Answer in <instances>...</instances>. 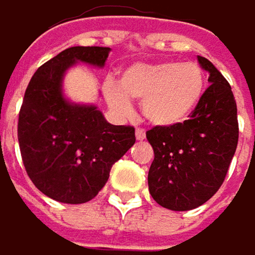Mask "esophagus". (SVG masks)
Segmentation results:
<instances>
[{"label":"esophagus","mask_w":255,"mask_h":255,"mask_svg":"<svg viewBox=\"0 0 255 255\" xmlns=\"http://www.w3.org/2000/svg\"><path fill=\"white\" fill-rule=\"evenodd\" d=\"M135 136H136V139H138V141L145 139V130H144V129H141V128H138V129L135 130Z\"/></svg>","instance_id":"34e87169"}]
</instances>
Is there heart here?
<instances>
[{
    "label": "heart",
    "mask_w": 255,
    "mask_h": 255,
    "mask_svg": "<svg viewBox=\"0 0 255 255\" xmlns=\"http://www.w3.org/2000/svg\"><path fill=\"white\" fill-rule=\"evenodd\" d=\"M206 74L196 62L166 61L126 68L119 83L107 81L104 95L119 114H129L130 99L141 101L144 117L154 126L172 128L186 122L200 104Z\"/></svg>",
    "instance_id": "b5f03b06"
}]
</instances>
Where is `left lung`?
<instances>
[{
	"mask_svg": "<svg viewBox=\"0 0 255 255\" xmlns=\"http://www.w3.org/2000/svg\"><path fill=\"white\" fill-rule=\"evenodd\" d=\"M197 61L211 83L197 108L181 125L147 132L154 150L148 190L160 206L172 211L194 209L218 191L239 136L230 84L206 58L197 56Z\"/></svg>",
	"mask_w": 255,
	"mask_h": 255,
	"instance_id": "8db88e82",
	"label": "left lung"
}]
</instances>
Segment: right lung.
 <instances>
[{"label":"right lung","instance_id":"1","mask_svg":"<svg viewBox=\"0 0 255 255\" xmlns=\"http://www.w3.org/2000/svg\"><path fill=\"white\" fill-rule=\"evenodd\" d=\"M110 47H69L32 75L19 113L22 160L34 186L62 203L92 200L113 165L135 144L132 126L108 123L96 105L74 104L62 90L75 64L102 68Z\"/></svg>","mask_w":255,"mask_h":255}]
</instances>
